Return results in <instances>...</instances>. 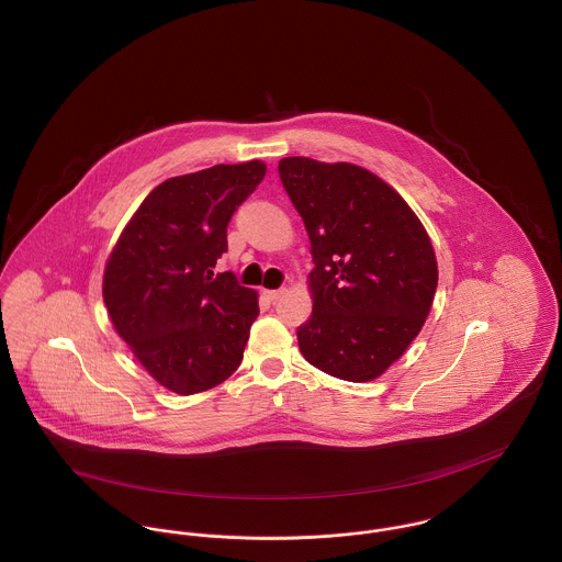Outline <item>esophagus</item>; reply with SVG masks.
<instances>
[{
  "mask_svg": "<svg viewBox=\"0 0 562 562\" xmlns=\"http://www.w3.org/2000/svg\"><path fill=\"white\" fill-rule=\"evenodd\" d=\"M283 294H285V290H263V296H266L268 301H272V303L279 301Z\"/></svg>",
  "mask_w": 562,
  "mask_h": 562,
  "instance_id": "esophagus-1",
  "label": "esophagus"
}]
</instances>
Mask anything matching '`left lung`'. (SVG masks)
I'll list each match as a JSON object with an SVG mask.
<instances>
[{
  "mask_svg": "<svg viewBox=\"0 0 562 562\" xmlns=\"http://www.w3.org/2000/svg\"><path fill=\"white\" fill-rule=\"evenodd\" d=\"M279 175L312 241V318L299 348L352 383L381 376L417 337L437 290L430 238L401 194L348 161L283 158Z\"/></svg>",
  "mask_w": 562,
  "mask_h": 562,
  "instance_id": "1",
  "label": "left lung"
}]
</instances>
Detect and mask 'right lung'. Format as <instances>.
<instances>
[{"label":"right lung","mask_w":562,"mask_h":562,"mask_svg":"<svg viewBox=\"0 0 562 562\" xmlns=\"http://www.w3.org/2000/svg\"><path fill=\"white\" fill-rule=\"evenodd\" d=\"M263 175L266 164L250 160L161 181L108 257L110 321L143 368L179 396L221 385L241 363L257 292L212 268L227 250L234 212Z\"/></svg>","instance_id":"add662e5"}]
</instances>
